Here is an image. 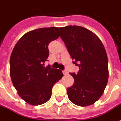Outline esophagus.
I'll return each instance as SVG.
<instances>
[{"instance_id":"esophagus-1","label":"esophagus","mask_w":121,"mask_h":121,"mask_svg":"<svg viewBox=\"0 0 121 121\" xmlns=\"http://www.w3.org/2000/svg\"><path fill=\"white\" fill-rule=\"evenodd\" d=\"M63 75H68V72L67 71H63Z\"/></svg>"}]
</instances>
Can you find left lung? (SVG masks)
Listing matches in <instances>:
<instances>
[{
  "instance_id": "8db88e82",
  "label": "left lung",
  "mask_w": 121,
  "mask_h": 121,
  "mask_svg": "<svg viewBox=\"0 0 121 121\" xmlns=\"http://www.w3.org/2000/svg\"><path fill=\"white\" fill-rule=\"evenodd\" d=\"M60 37L77 73H69L74 83L67 88L69 100L82 107L94 104L102 96L109 77L107 53L102 41L87 29L69 25L60 27Z\"/></svg>"
}]
</instances>
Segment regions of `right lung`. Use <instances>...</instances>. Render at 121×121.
Segmentation results:
<instances>
[{"mask_svg":"<svg viewBox=\"0 0 121 121\" xmlns=\"http://www.w3.org/2000/svg\"><path fill=\"white\" fill-rule=\"evenodd\" d=\"M60 37L58 27L29 31L20 38L10 60V75L17 94L27 104L39 105L48 102L56 82L62 78L60 69L44 67L49 43Z\"/></svg>","mask_w":121,"mask_h":121,"instance_id":"1","label":"right lung"}]
</instances>
